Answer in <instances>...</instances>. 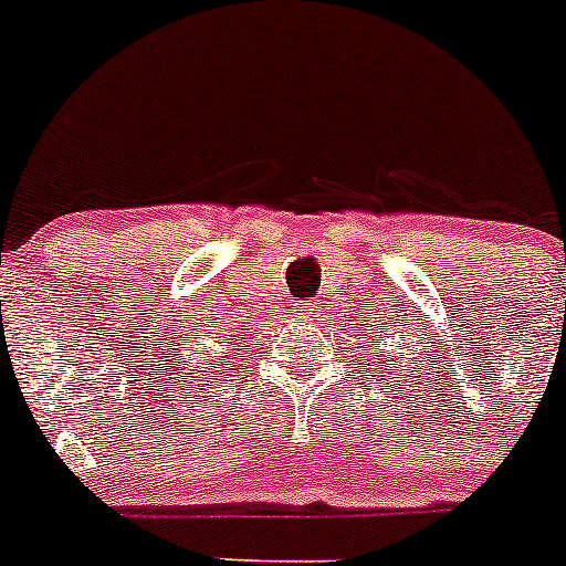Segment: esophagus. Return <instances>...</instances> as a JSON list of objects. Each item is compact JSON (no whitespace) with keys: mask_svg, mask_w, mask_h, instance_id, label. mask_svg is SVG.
<instances>
[{"mask_svg":"<svg viewBox=\"0 0 566 566\" xmlns=\"http://www.w3.org/2000/svg\"><path fill=\"white\" fill-rule=\"evenodd\" d=\"M301 312V315H310V312H306V310H298Z\"/></svg>","mask_w":566,"mask_h":566,"instance_id":"esophagus-1","label":"esophagus"}]
</instances>
